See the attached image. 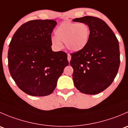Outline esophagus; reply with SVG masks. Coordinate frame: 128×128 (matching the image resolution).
Listing matches in <instances>:
<instances>
[{
  "instance_id": "1",
  "label": "esophagus",
  "mask_w": 128,
  "mask_h": 128,
  "mask_svg": "<svg viewBox=\"0 0 128 128\" xmlns=\"http://www.w3.org/2000/svg\"><path fill=\"white\" fill-rule=\"evenodd\" d=\"M70 59H71V56H70V54H68V61L70 62Z\"/></svg>"
}]
</instances>
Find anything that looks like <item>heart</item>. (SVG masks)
I'll return each instance as SVG.
<instances>
[{
	"instance_id": "obj_1",
	"label": "heart",
	"mask_w": 128,
	"mask_h": 128,
	"mask_svg": "<svg viewBox=\"0 0 128 128\" xmlns=\"http://www.w3.org/2000/svg\"><path fill=\"white\" fill-rule=\"evenodd\" d=\"M55 34L51 36V42L57 49L62 48V42L72 52H78L87 45L90 36V29L84 23L65 22L58 26Z\"/></svg>"
}]
</instances>
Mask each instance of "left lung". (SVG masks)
I'll use <instances>...</instances> for the list:
<instances>
[{
    "instance_id": "obj_1",
    "label": "left lung",
    "mask_w": 128,
    "mask_h": 128,
    "mask_svg": "<svg viewBox=\"0 0 128 128\" xmlns=\"http://www.w3.org/2000/svg\"><path fill=\"white\" fill-rule=\"evenodd\" d=\"M72 21L86 24L90 29L87 46L71 54L74 84L83 94H98L112 84L118 73L119 42L108 24L98 18L86 16Z\"/></svg>"
}]
</instances>
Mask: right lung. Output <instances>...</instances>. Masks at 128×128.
<instances>
[{
    "label": "right lung",
    "instance_id": "1",
    "mask_svg": "<svg viewBox=\"0 0 128 128\" xmlns=\"http://www.w3.org/2000/svg\"><path fill=\"white\" fill-rule=\"evenodd\" d=\"M54 20H31L16 31L9 44L8 69L16 84L32 96L52 94L59 77L69 65L68 55L54 52L51 34Z\"/></svg>",
    "mask_w": 128,
    "mask_h": 128
}]
</instances>
